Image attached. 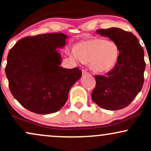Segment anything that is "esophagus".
Listing matches in <instances>:
<instances>
[{
  "mask_svg": "<svg viewBox=\"0 0 151 151\" xmlns=\"http://www.w3.org/2000/svg\"><path fill=\"white\" fill-rule=\"evenodd\" d=\"M87 73H88V72H87L86 70H82V74H83V75H84V74H87Z\"/></svg>",
  "mask_w": 151,
  "mask_h": 151,
  "instance_id": "obj_1",
  "label": "esophagus"
}]
</instances>
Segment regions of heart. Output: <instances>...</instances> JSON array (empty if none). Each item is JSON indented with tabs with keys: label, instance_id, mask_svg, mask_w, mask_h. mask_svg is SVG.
I'll return each mask as SVG.
<instances>
[{
	"label": "heart",
	"instance_id": "obj_1",
	"mask_svg": "<svg viewBox=\"0 0 151 151\" xmlns=\"http://www.w3.org/2000/svg\"><path fill=\"white\" fill-rule=\"evenodd\" d=\"M75 60L90 63L94 72H102L110 69L117 60L119 49L113 41L100 38H92L78 43L70 51Z\"/></svg>",
	"mask_w": 151,
	"mask_h": 151
}]
</instances>
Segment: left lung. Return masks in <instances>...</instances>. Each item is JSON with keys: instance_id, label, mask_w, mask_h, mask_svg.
I'll return each instance as SVG.
<instances>
[{"instance_id": "1", "label": "left lung", "mask_w": 151, "mask_h": 151, "mask_svg": "<svg viewBox=\"0 0 151 151\" xmlns=\"http://www.w3.org/2000/svg\"><path fill=\"white\" fill-rule=\"evenodd\" d=\"M116 43L119 49L117 63L106 75H95L96 85L91 98L100 107L118 110L126 107L138 95L144 81V51L131 32L118 28L98 29Z\"/></svg>"}]
</instances>
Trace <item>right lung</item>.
Listing matches in <instances>:
<instances>
[{
	"mask_svg": "<svg viewBox=\"0 0 151 151\" xmlns=\"http://www.w3.org/2000/svg\"><path fill=\"white\" fill-rule=\"evenodd\" d=\"M63 33L21 39L9 51L5 73L14 98L30 111L48 114L60 109L72 85L81 77L79 68L59 66L57 47L65 44Z\"/></svg>",
	"mask_w": 151,
	"mask_h": 151,
	"instance_id": "add662e5",
	"label": "right lung"
}]
</instances>
